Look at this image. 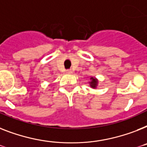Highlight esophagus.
<instances>
[{"label":"esophagus","mask_w":147,"mask_h":147,"mask_svg":"<svg viewBox=\"0 0 147 147\" xmlns=\"http://www.w3.org/2000/svg\"><path fill=\"white\" fill-rule=\"evenodd\" d=\"M66 73H67V74H71V73H72V70H71V69H67V70H66Z\"/></svg>","instance_id":"34e87169"}]
</instances>
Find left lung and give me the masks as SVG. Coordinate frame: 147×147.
I'll return each mask as SVG.
<instances>
[{
	"instance_id": "obj_1",
	"label": "left lung",
	"mask_w": 147,
	"mask_h": 147,
	"mask_svg": "<svg viewBox=\"0 0 147 147\" xmlns=\"http://www.w3.org/2000/svg\"><path fill=\"white\" fill-rule=\"evenodd\" d=\"M90 79V82H89V83H90V87L93 88H96V86H97V84H98V81H97V79L94 77H91Z\"/></svg>"
}]
</instances>
